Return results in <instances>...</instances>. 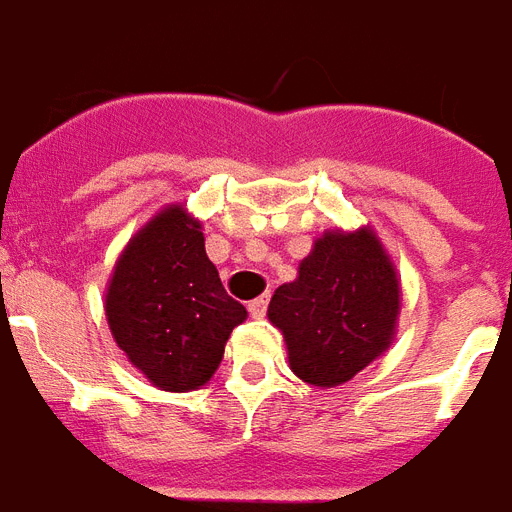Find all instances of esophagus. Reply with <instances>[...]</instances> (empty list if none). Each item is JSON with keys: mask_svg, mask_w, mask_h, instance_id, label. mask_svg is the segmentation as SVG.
Here are the masks:
<instances>
[{"mask_svg": "<svg viewBox=\"0 0 512 512\" xmlns=\"http://www.w3.org/2000/svg\"><path fill=\"white\" fill-rule=\"evenodd\" d=\"M265 310H268V297H257L249 302V313H252V318H263Z\"/></svg>", "mask_w": 512, "mask_h": 512, "instance_id": "esophagus-1", "label": "esophagus"}]
</instances>
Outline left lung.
<instances>
[{
  "mask_svg": "<svg viewBox=\"0 0 512 512\" xmlns=\"http://www.w3.org/2000/svg\"><path fill=\"white\" fill-rule=\"evenodd\" d=\"M400 278L371 228L326 231L278 286L268 318L281 328L289 365L313 386H339L389 350L400 315Z\"/></svg>",
  "mask_w": 512,
  "mask_h": 512,
  "instance_id": "obj_1",
  "label": "left lung"
}]
</instances>
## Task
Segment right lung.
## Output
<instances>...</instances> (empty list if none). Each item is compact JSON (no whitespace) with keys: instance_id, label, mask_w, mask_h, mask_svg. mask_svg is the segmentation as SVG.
<instances>
[{"instance_id":"add662e5","label":"right lung","mask_w":512,"mask_h":512,"mask_svg":"<svg viewBox=\"0 0 512 512\" xmlns=\"http://www.w3.org/2000/svg\"><path fill=\"white\" fill-rule=\"evenodd\" d=\"M112 339L165 392H191L218 371L231 331L247 318L205 252L202 223L165 207L126 244L107 286Z\"/></svg>"}]
</instances>
